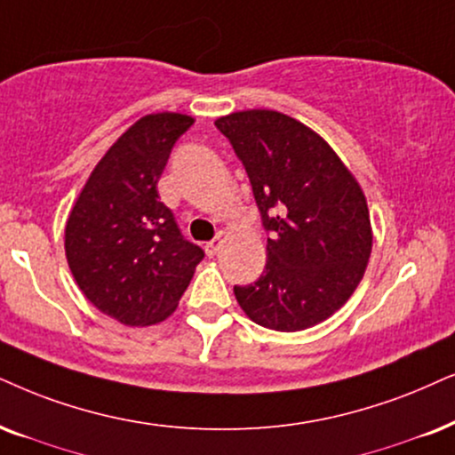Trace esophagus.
Wrapping results in <instances>:
<instances>
[{"label": "esophagus", "mask_w": 455, "mask_h": 455, "mask_svg": "<svg viewBox=\"0 0 455 455\" xmlns=\"http://www.w3.org/2000/svg\"><path fill=\"white\" fill-rule=\"evenodd\" d=\"M220 243H222L220 237L208 241V243H205V251H208V256H216L218 250H220Z\"/></svg>", "instance_id": "obj_1"}]
</instances>
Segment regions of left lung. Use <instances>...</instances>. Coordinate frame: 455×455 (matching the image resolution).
<instances>
[{
	"label": "left lung",
	"instance_id": "1",
	"mask_svg": "<svg viewBox=\"0 0 455 455\" xmlns=\"http://www.w3.org/2000/svg\"><path fill=\"white\" fill-rule=\"evenodd\" d=\"M216 128L243 164L268 235L260 277L233 287L239 307L268 330L321 323L348 300L370 260L363 191L323 138L283 113H233Z\"/></svg>",
	"mask_w": 455,
	"mask_h": 455
}]
</instances>
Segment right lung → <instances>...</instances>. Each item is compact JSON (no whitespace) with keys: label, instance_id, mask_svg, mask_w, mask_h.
<instances>
[{"label":"right lung","instance_id":"add662e5","mask_svg":"<svg viewBox=\"0 0 455 455\" xmlns=\"http://www.w3.org/2000/svg\"><path fill=\"white\" fill-rule=\"evenodd\" d=\"M193 119L147 115L108 148L67 220L68 268L84 296L124 325L174 313L205 251L185 239L157 182Z\"/></svg>","mask_w":455,"mask_h":455}]
</instances>
